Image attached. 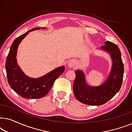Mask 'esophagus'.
I'll return each mask as SVG.
<instances>
[{
    "mask_svg": "<svg viewBox=\"0 0 132 132\" xmlns=\"http://www.w3.org/2000/svg\"><path fill=\"white\" fill-rule=\"evenodd\" d=\"M67 64H68V66L69 67L71 68V67H73L75 65H76V62H75V61L72 60V59H71V60L68 61Z\"/></svg>",
    "mask_w": 132,
    "mask_h": 132,
    "instance_id": "1",
    "label": "esophagus"
}]
</instances>
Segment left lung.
<instances>
[{"mask_svg": "<svg viewBox=\"0 0 132 132\" xmlns=\"http://www.w3.org/2000/svg\"><path fill=\"white\" fill-rule=\"evenodd\" d=\"M100 49L109 54L112 59V68L106 80L97 86L89 85L86 82L83 70L75 71L73 92L79 102L88 105H102L115 95L121 87L124 75V64L121 52L114 43L107 41Z\"/></svg>", "mask_w": 132, "mask_h": 132, "instance_id": "obj_1", "label": "left lung"}]
</instances>
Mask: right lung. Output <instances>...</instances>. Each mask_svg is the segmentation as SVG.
I'll use <instances>...</instances> for the list:
<instances>
[{
	"instance_id": "right-lung-1",
	"label": "right lung",
	"mask_w": 132,
	"mask_h": 132,
	"mask_svg": "<svg viewBox=\"0 0 132 132\" xmlns=\"http://www.w3.org/2000/svg\"><path fill=\"white\" fill-rule=\"evenodd\" d=\"M40 28H34L17 37L11 46L5 63L7 79L11 88L21 97L26 98L44 97L51 89L56 79L65 70L64 66L59 67L40 77L32 78L25 75L18 65L16 56L19 44L30 32Z\"/></svg>"
}]
</instances>
